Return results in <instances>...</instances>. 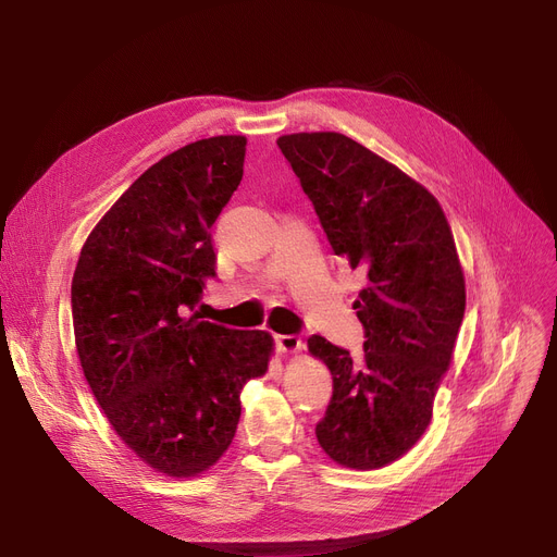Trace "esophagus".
I'll return each mask as SVG.
<instances>
[{
  "instance_id": "esophagus-1",
  "label": "esophagus",
  "mask_w": 557,
  "mask_h": 557,
  "mask_svg": "<svg viewBox=\"0 0 557 557\" xmlns=\"http://www.w3.org/2000/svg\"><path fill=\"white\" fill-rule=\"evenodd\" d=\"M275 343H277V347L282 349V352H300V349L305 347V343L298 338V336H294V334H282V336H275Z\"/></svg>"
}]
</instances>
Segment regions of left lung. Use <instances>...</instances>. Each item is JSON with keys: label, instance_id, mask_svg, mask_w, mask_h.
Returning a JSON list of instances; mask_svg holds the SVG:
<instances>
[{"label": "left lung", "instance_id": "1", "mask_svg": "<svg viewBox=\"0 0 557 557\" xmlns=\"http://www.w3.org/2000/svg\"><path fill=\"white\" fill-rule=\"evenodd\" d=\"M332 250L361 269L355 300L366 343L359 361L313 334L334 391L315 424L338 465L376 470L411 449L431 422L465 315V277L445 212L420 183L341 133L277 139Z\"/></svg>", "mask_w": 557, "mask_h": 557}]
</instances>
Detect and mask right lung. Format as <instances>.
Listing matches in <instances>:
<instances>
[{"label": "right lung", "mask_w": 557, "mask_h": 557, "mask_svg": "<svg viewBox=\"0 0 557 557\" xmlns=\"http://www.w3.org/2000/svg\"><path fill=\"white\" fill-rule=\"evenodd\" d=\"M246 137L198 139L120 196L72 280L76 352L116 435L156 472L196 476L225 454L248 379L269 370V332L198 320L216 275L212 232L239 187Z\"/></svg>", "instance_id": "right-lung-1"}]
</instances>
